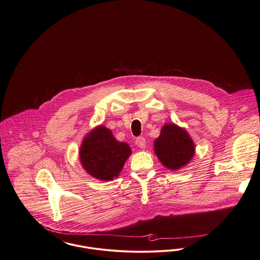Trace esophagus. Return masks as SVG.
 <instances>
[{
    "instance_id": "34e87169",
    "label": "esophagus",
    "mask_w": 260,
    "mask_h": 260,
    "mask_svg": "<svg viewBox=\"0 0 260 260\" xmlns=\"http://www.w3.org/2000/svg\"><path fill=\"white\" fill-rule=\"evenodd\" d=\"M136 144L139 148L144 149L146 147V140L143 136H139L136 139Z\"/></svg>"
}]
</instances>
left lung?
Wrapping results in <instances>:
<instances>
[{
  "instance_id": "1",
  "label": "left lung",
  "mask_w": 260,
  "mask_h": 260,
  "mask_svg": "<svg viewBox=\"0 0 260 260\" xmlns=\"http://www.w3.org/2000/svg\"><path fill=\"white\" fill-rule=\"evenodd\" d=\"M155 153L161 164L170 170H178L194 156L195 146L183 128L175 124H166L155 140Z\"/></svg>"
}]
</instances>
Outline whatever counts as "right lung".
I'll return each mask as SVG.
<instances>
[{"instance_id": "add662e5", "label": "right lung", "mask_w": 260, "mask_h": 260, "mask_svg": "<svg viewBox=\"0 0 260 260\" xmlns=\"http://www.w3.org/2000/svg\"><path fill=\"white\" fill-rule=\"evenodd\" d=\"M131 153L126 143L117 141L109 129L100 125L84 139L80 159L90 175L107 181L120 173Z\"/></svg>"}]
</instances>
